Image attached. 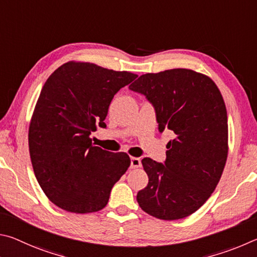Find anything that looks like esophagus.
Wrapping results in <instances>:
<instances>
[{
    "label": "esophagus",
    "mask_w": 257,
    "mask_h": 257,
    "mask_svg": "<svg viewBox=\"0 0 257 257\" xmlns=\"http://www.w3.org/2000/svg\"><path fill=\"white\" fill-rule=\"evenodd\" d=\"M139 167H141V159L133 157V158H131V168H139Z\"/></svg>",
    "instance_id": "esophagus-1"
}]
</instances>
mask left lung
I'll return each mask as SVG.
<instances>
[{
	"label": "left lung",
	"instance_id": "1",
	"mask_svg": "<svg viewBox=\"0 0 257 257\" xmlns=\"http://www.w3.org/2000/svg\"><path fill=\"white\" fill-rule=\"evenodd\" d=\"M155 107L158 130L174 132L165 163L143 158L149 177L137 195L140 208L161 220L199 210L217 187L228 156V117L209 76L187 69L141 75L130 85Z\"/></svg>",
	"mask_w": 257,
	"mask_h": 257
}]
</instances>
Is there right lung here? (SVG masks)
Instances as JSON below:
<instances>
[{"mask_svg":"<svg viewBox=\"0 0 257 257\" xmlns=\"http://www.w3.org/2000/svg\"><path fill=\"white\" fill-rule=\"evenodd\" d=\"M137 76L67 62L45 82L29 125V152L40 187L58 208L73 213L103 209L130 167L125 152L93 147L90 134L106 127L112 98Z\"/></svg>","mask_w":257,"mask_h":257,"instance_id":"1","label":"right lung"}]
</instances>
